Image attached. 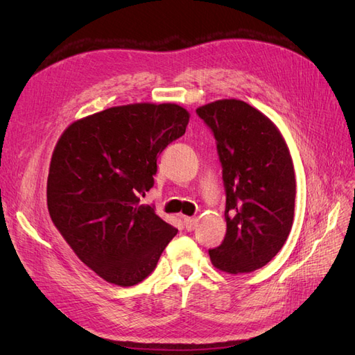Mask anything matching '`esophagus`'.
<instances>
[{
  "instance_id": "obj_1",
  "label": "esophagus",
  "mask_w": 355,
  "mask_h": 355,
  "mask_svg": "<svg viewBox=\"0 0 355 355\" xmlns=\"http://www.w3.org/2000/svg\"><path fill=\"white\" fill-rule=\"evenodd\" d=\"M197 219L196 218H184V223H185V228L187 231H192L197 227Z\"/></svg>"
}]
</instances>
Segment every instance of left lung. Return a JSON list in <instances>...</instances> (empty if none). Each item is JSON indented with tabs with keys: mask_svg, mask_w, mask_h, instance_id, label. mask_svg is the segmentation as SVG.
Masks as SVG:
<instances>
[{
	"mask_svg": "<svg viewBox=\"0 0 355 355\" xmlns=\"http://www.w3.org/2000/svg\"><path fill=\"white\" fill-rule=\"evenodd\" d=\"M197 114L216 139L227 196V234L209 250L210 261L230 274L256 271L280 252L292 230V157L274 123L249 103L223 99Z\"/></svg>",
	"mask_w": 355,
	"mask_h": 355,
	"instance_id": "1",
	"label": "left lung"
}]
</instances>
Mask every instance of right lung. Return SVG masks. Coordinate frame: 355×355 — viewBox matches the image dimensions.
Returning <instances> with one entry per match:
<instances>
[{
	"label": "right lung",
	"instance_id": "1",
	"mask_svg": "<svg viewBox=\"0 0 355 355\" xmlns=\"http://www.w3.org/2000/svg\"><path fill=\"white\" fill-rule=\"evenodd\" d=\"M188 121L175 103H133L75 121L59 139L47 179L50 218L108 283L145 280L178 234L141 198L154 187L158 155Z\"/></svg>",
	"mask_w": 355,
	"mask_h": 355
}]
</instances>
